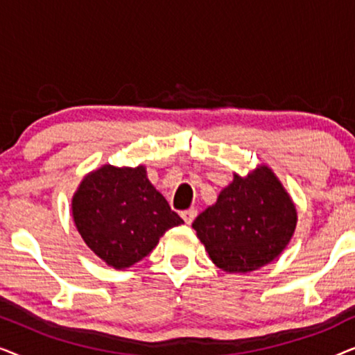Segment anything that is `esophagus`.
Segmentation results:
<instances>
[{
  "label": "esophagus",
  "mask_w": 355,
  "mask_h": 355,
  "mask_svg": "<svg viewBox=\"0 0 355 355\" xmlns=\"http://www.w3.org/2000/svg\"><path fill=\"white\" fill-rule=\"evenodd\" d=\"M181 216H182V220H184V223H186V225H191V223L196 220L197 210H186V211L181 213Z\"/></svg>",
  "instance_id": "1"
}]
</instances>
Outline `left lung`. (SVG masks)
<instances>
[{
	"label": "left lung",
	"mask_w": 355,
	"mask_h": 355,
	"mask_svg": "<svg viewBox=\"0 0 355 355\" xmlns=\"http://www.w3.org/2000/svg\"><path fill=\"white\" fill-rule=\"evenodd\" d=\"M297 210L273 169L259 164L234 173L216 202L192 223L213 263L226 273H250L281 255L293 239Z\"/></svg>",
	"instance_id": "left-lung-1"
}]
</instances>
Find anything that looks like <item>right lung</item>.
<instances>
[{
    "mask_svg": "<svg viewBox=\"0 0 355 355\" xmlns=\"http://www.w3.org/2000/svg\"><path fill=\"white\" fill-rule=\"evenodd\" d=\"M71 210L87 247L116 270L137 263L164 232L184 223L148 181L144 164H103L85 174Z\"/></svg>",
    "mask_w": 355,
    "mask_h": 355,
    "instance_id": "obj_1",
    "label": "right lung"
}]
</instances>
